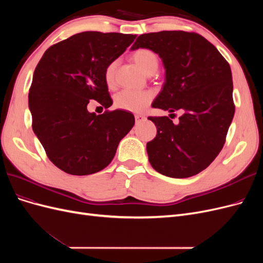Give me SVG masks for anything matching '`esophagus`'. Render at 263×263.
<instances>
[{
	"mask_svg": "<svg viewBox=\"0 0 263 263\" xmlns=\"http://www.w3.org/2000/svg\"><path fill=\"white\" fill-rule=\"evenodd\" d=\"M135 119H136V123H137V124H139V123H141V122L146 121V116H144V115H140V114H137V115H135Z\"/></svg>",
	"mask_w": 263,
	"mask_h": 263,
	"instance_id": "obj_1",
	"label": "esophagus"
}]
</instances>
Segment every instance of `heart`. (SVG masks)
Wrapping results in <instances>:
<instances>
[{"instance_id": "1", "label": "heart", "mask_w": 263, "mask_h": 263, "mask_svg": "<svg viewBox=\"0 0 263 263\" xmlns=\"http://www.w3.org/2000/svg\"><path fill=\"white\" fill-rule=\"evenodd\" d=\"M134 62L144 71L146 74H153L159 67V58L155 51L148 48L137 49L132 54ZM117 62L112 61L108 63L104 71L105 82L108 86H114L115 73ZM154 99V93L151 91L139 90H123L115 98V106L133 113H140L145 110Z\"/></svg>"}]
</instances>
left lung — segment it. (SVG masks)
Listing matches in <instances>:
<instances>
[{
  "instance_id": "left-lung-1",
  "label": "left lung",
  "mask_w": 263,
  "mask_h": 263,
  "mask_svg": "<svg viewBox=\"0 0 263 263\" xmlns=\"http://www.w3.org/2000/svg\"><path fill=\"white\" fill-rule=\"evenodd\" d=\"M138 48L158 53L165 68V82L153 107L184 112L178 125L168 116L148 117L157 127L156 137L147 142L149 162L166 177H193L218 156L233 121L229 63L208 39L183 30L140 35L132 46Z\"/></svg>"
}]
</instances>
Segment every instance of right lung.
<instances>
[{"mask_svg":"<svg viewBox=\"0 0 263 263\" xmlns=\"http://www.w3.org/2000/svg\"><path fill=\"white\" fill-rule=\"evenodd\" d=\"M135 38L83 31L52 45L39 60L28 94L31 126L49 160L66 173L87 176L104 169L133 128L130 112L107 110L113 101L104 71ZM91 100L106 112L90 114Z\"/></svg>","mask_w":263,"mask_h":263,"instance_id":"right-lung-1","label":"right lung"}]
</instances>
